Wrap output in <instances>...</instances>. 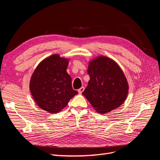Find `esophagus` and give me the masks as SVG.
Returning a JSON list of instances; mask_svg holds the SVG:
<instances>
[{"label":"esophagus","mask_w":160,"mask_h":160,"mask_svg":"<svg viewBox=\"0 0 160 160\" xmlns=\"http://www.w3.org/2000/svg\"><path fill=\"white\" fill-rule=\"evenodd\" d=\"M83 91H84V87H82V88H80L78 90L79 94H82V92H83Z\"/></svg>","instance_id":"34e87169"}]
</instances>
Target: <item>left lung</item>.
<instances>
[{
  "label": "left lung",
  "mask_w": 160,
  "mask_h": 160,
  "mask_svg": "<svg viewBox=\"0 0 160 160\" xmlns=\"http://www.w3.org/2000/svg\"><path fill=\"white\" fill-rule=\"evenodd\" d=\"M90 80L82 92L95 110L102 114L119 108L128 95V84L125 76L112 59L98 56L89 63Z\"/></svg>",
  "instance_id": "obj_1"
}]
</instances>
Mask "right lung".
<instances>
[{"mask_svg":"<svg viewBox=\"0 0 160 160\" xmlns=\"http://www.w3.org/2000/svg\"><path fill=\"white\" fill-rule=\"evenodd\" d=\"M69 60L53 54L38 65L30 82V90L36 104L50 113L60 112L78 94L67 72Z\"/></svg>","mask_w":160,"mask_h":160,"instance_id":"add662e5","label":"right lung"}]
</instances>
